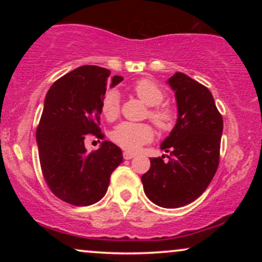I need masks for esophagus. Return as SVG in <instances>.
<instances>
[{"label": "esophagus", "instance_id": "obj_1", "mask_svg": "<svg viewBox=\"0 0 262 262\" xmlns=\"http://www.w3.org/2000/svg\"><path fill=\"white\" fill-rule=\"evenodd\" d=\"M134 156H135V154H133V152H129V151L123 152V158H124L125 160H130V159H133Z\"/></svg>", "mask_w": 262, "mask_h": 262}]
</instances>
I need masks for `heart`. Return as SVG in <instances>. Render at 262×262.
I'll list each match as a JSON object with an SVG mask.
<instances>
[{
	"mask_svg": "<svg viewBox=\"0 0 262 262\" xmlns=\"http://www.w3.org/2000/svg\"><path fill=\"white\" fill-rule=\"evenodd\" d=\"M133 91L137 97L146 106L151 107L148 116L160 130L167 132L173 128L176 123V111L170 106H160L165 100V93L162 87L149 79H141L133 86ZM102 114L108 121H114L119 114V95L118 92L111 90L102 98ZM112 140L118 146L127 151H138L141 146L148 144L154 138V130L149 124H138V123L123 122L117 125L112 132Z\"/></svg>",
	"mask_w": 262,
	"mask_h": 262,
	"instance_id": "obj_1",
	"label": "heart"
}]
</instances>
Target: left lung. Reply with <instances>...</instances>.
I'll return each mask as SVG.
<instances>
[{
	"label": "left lung",
	"mask_w": 262,
	"mask_h": 262,
	"mask_svg": "<svg viewBox=\"0 0 262 262\" xmlns=\"http://www.w3.org/2000/svg\"><path fill=\"white\" fill-rule=\"evenodd\" d=\"M167 83L177 102L176 124L161 143L169 155L150 159L141 182L152 203L179 208L197 200L217 172L223 118L206 86L182 73Z\"/></svg>",
	"instance_id": "1"
}]
</instances>
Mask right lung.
Instances as JSON below:
<instances>
[{"label": "right lung", "instance_id": "add662e5", "mask_svg": "<svg viewBox=\"0 0 262 262\" xmlns=\"http://www.w3.org/2000/svg\"><path fill=\"white\" fill-rule=\"evenodd\" d=\"M122 80L100 66H80L56 80L45 96L35 134L39 161L50 191L66 203L83 207L98 202L123 161L122 150L108 140L90 154L85 148L87 138H104L102 98L108 86Z\"/></svg>", "mask_w": 262, "mask_h": 262}]
</instances>
